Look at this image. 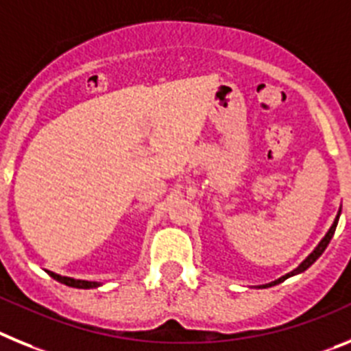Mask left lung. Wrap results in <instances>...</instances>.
Instances as JSON below:
<instances>
[{"instance_id": "obj_1", "label": "left lung", "mask_w": 351, "mask_h": 351, "mask_svg": "<svg viewBox=\"0 0 351 351\" xmlns=\"http://www.w3.org/2000/svg\"><path fill=\"white\" fill-rule=\"evenodd\" d=\"M339 215H341V208H339V212H337V215H336V219H334V222H332L330 230H328V231H327V234H325V237H323V239L319 240V243H318V245H316V247H315V251L311 252V254L307 256V258H306V260L302 261V263L298 265L297 268H293V270H291V272L286 274V276L279 277V279H276V281H272V282H267V285L258 286V288H270V286H276V285H279V282H282V281H285V279H288V277L297 276V274H302L304 270H307V268H309L311 265L315 263V261L318 260L319 256L323 254V251H325V249H327L328 242H330V240H332V237H334V231H336V228H337V221H339Z\"/></svg>"}]
</instances>
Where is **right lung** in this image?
Here are the masks:
<instances>
[{
    "label": "right lung",
    "instance_id": "obj_1",
    "mask_svg": "<svg viewBox=\"0 0 351 351\" xmlns=\"http://www.w3.org/2000/svg\"><path fill=\"white\" fill-rule=\"evenodd\" d=\"M49 276L56 279L58 282H62V285L66 286H72V288H81V289H90V288H99L100 282L95 281H83V279H74V277H65V276H60V274H54L51 270H45Z\"/></svg>",
    "mask_w": 351,
    "mask_h": 351
}]
</instances>
